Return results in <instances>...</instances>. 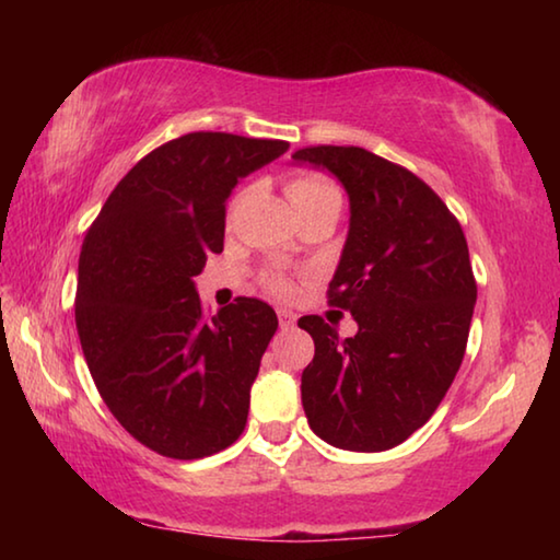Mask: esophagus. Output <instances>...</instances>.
Segmentation results:
<instances>
[{"label": "esophagus", "mask_w": 560, "mask_h": 560, "mask_svg": "<svg viewBox=\"0 0 560 560\" xmlns=\"http://www.w3.org/2000/svg\"><path fill=\"white\" fill-rule=\"evenodd\" d=\"M279 326H281L283 330H291L293 326H296V314H293V311L281 308V311H279Z\"/></svg>", "instance_id": "obj_1"}]
</instances>
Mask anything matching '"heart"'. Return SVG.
I'll return each instance as SVG.
<instances>
[{
    "label": "heart",
    "mask_w": 560,
    "mask_h": 560,
    "mask_svg": "<svg viewBox=\"0 0 560 560\" xmlns=\"http://www.w3.org/2000/svg\"><path fill=\"white\" fill-rule=\"evenodd\" d=\"M287 195H289V202L293 205V210H303V207L324 202V200H340L338 189L320 175L291 177L287 185ZM267 287L273 296H289V293L293 291L291 281L287 277H269Z\"/></svg>",
    "instance_id": "b5f03b06"
}]
</instances>
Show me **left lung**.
I'll return each mask as SVG.
<instances>
[{"label": "left lung", "mask_w": 560, "mask_h": 560, "mask_svg": "<svg viewBox=\"0 0 560 560\" xmlns=\"http://www.w3.org/2000/svg\"><path fill=\"white\" fill-rule=\"evenodd\" d=\"M293 160L328 170L348 195L328 299L358 324L340 340L324 318L299 320L316 346L301 375L303 412L338 450L397 447L430 420L462 365L477 303L467 240L420 177L365 148H303Z\"/></svg>", "instance_id": "1"}]
</instances>
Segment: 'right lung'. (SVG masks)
I'll list each match as a JSON object with an SVG mask.
<instances>
[{"label": "right lung", "instance_id": "obj_1", "mask_svg": "<svg viewBox=\"0 0 560 560\" xmlns=\"http://www.w3.org/2000/svg\"><path fill=\"white\" fill-rule=\"evenodd\" d=\"M287 150L187 132L140 160L86 232L75 289L83 355L113 417L163 457H210L244 432L279 320L246 296L207 318L195 277L222 252L232 189Z\"/></svg>", "mask_w": 560, "mask_h": 560}]
</instances>
